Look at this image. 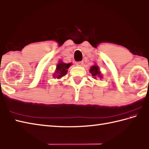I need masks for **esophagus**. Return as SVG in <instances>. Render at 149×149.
<instances>
[{"instance_id":"obj_1","label":"esophagus","mask_w":149,"mask_h":149,"mask_svg":"<svg viewBox=\"0 0 149 149\" xmlns=\"http://www.w3.org/2000/svg\"><path fill=\"white\" fill-rule=\"evenodd\" d=\"M76 64H77V66L81 67V66L83 65L84 63H83V62H76Z\"/></svg>"}]
</instances>
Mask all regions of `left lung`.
Listing matches in <instances>:
<instances>
[{"instance_id":"1","label":"left lung","mask_w":149,"mask_h":149,"mask_svg":"<svg viewBox=\"0 0 149 149\" xmlns=\"http://www.w3.org/2000/svg\"><path fill=\"white\" fill-rule=\"evenodd\" d=\"M89 71L95 79H96V77L102 78V75L101 74V72H100L98 66L97 65L91 66Z\"/></svg>"}]
</instances>
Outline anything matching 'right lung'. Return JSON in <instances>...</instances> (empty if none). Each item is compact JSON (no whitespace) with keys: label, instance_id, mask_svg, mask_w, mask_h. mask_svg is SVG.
<instances>
[{"label":"right lung","instance_id":"obj_1","mask_svg":"<svg viewBox=\"0 0 149 149\" xmlns=\"http://www.w3.org/2000/svg\"><path fill=\"white\" fill-rule=\"evenodd\" d=\"M71 65V63H65L62 62V61H60L56 65L55 72L53 75L54 78L58 79L64 77L68 72V69H69Z\"/></svg>","mask_w":149,"mask_h":149}]
</instances>
